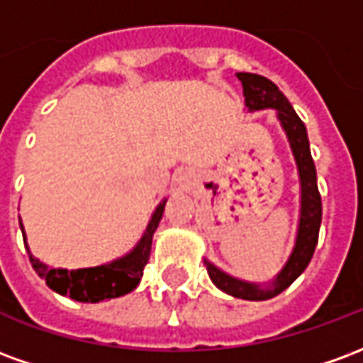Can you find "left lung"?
<instances>
[{"mask_svg":"<svg viewBox=\"0 0 363 363\" xmlns=\"http://www.w3.org/2000/svg\"><path fill=\"white\" fill-rule=\"evenodd\" d=\"M237 77L243 83L245 106L249 111H262V108H276L281 126L288 134L289 145L296 155L297 171L301 179V218H299V231H297V241L294 252L289 257L288 264L281 268V272L272 281V288L262 289L257 284L237 280L229 274L221 272L212 262L204 260L206 268L212 281L229 296L249 299V301H264L270 297L278 296L284 289L294 284L299 274L303 272L307 264L311 262L313 252L317 247L320 228V216H323V204H320V194L317 189V171L313 163L311 151H309V140H307V130L301 118L297 116L296 111L291 108L289 101L284 96L270 79L257 74H237Z\"/></svg>","mask_w":363,"mask_h":363,"instance_id":"8db88e82","label":"left lung"}]
</instances>
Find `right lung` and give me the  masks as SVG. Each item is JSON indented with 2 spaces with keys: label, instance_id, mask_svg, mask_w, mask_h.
Listing matches in <instances>:
<instances>
[{
  "label": "right lung",
  "instance_id": "obj_1",
  "mask_svg": "<svg viewBox=\"0 0 363 363\" xmlns=\"http://www.w3.org/2000/svg\"><path fill=\"white\" fill-rule=\"evenodd\" d=\"M165 202L157 206L155 213L151 216V221L142 241L135 245V249L126 257L114 260L111 264L95 268H82V270H62V268H50L43 264L40 260L35 259L28 251L30 264L35 268V272L43 278L48 288H52L60 296H67L75 301L83 303H96L103 299H114L135 289L143 276V268L150 260L151 252V239L157 229L159 221L163 218ZM25 239V233H23Z\"/></svg>",
  "mask_w": 363,
  "mask_h": 363
}]
</instances>
